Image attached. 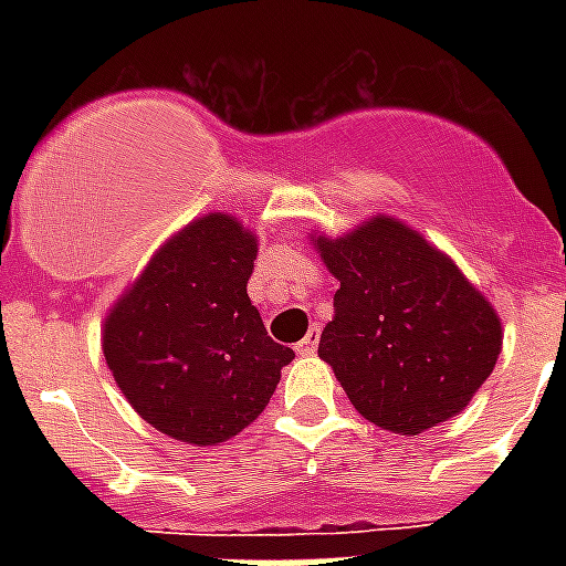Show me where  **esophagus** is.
<instances>
[{"label": "esophagus", "mask_w": 566, "mask_h": 566, "mask_svg": "<svg viewBox=\"0 0 566 566\" xmlns=\"http://www.w3.org/2000/svg\"><path fill=\"white\" fill-rule=\"evenodd\" d=\"M317 346H319V328L311 326L308 335L302 337L300 344H296V353H300V355H314V353H317Z\"/></svg>", "instance_id": "1"}]
</instances>
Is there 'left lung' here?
<instances>
[{
  "mask_svg": "<svg viewBox=\"0 0 566 566\" xmlns=\"http://www.w3.org/2000/svg\"><path fill=\"white\" fill-rule=\"evenodd\" d=\"M314 247L340 282L319 358L355 411L408 438L464 411L496 367L502 323L455 261L385 213Z\"/></svg>",
  "mask_w": 566,
  "mask_h": 566,
  "instance_id": "1",
  "label": "left lung"
}]
</instances>
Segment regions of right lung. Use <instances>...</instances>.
<instances>
[{
    "label": "right lung",
    "mask_w": 566,
    "mask_h": 566,
    "mask_svg": "<svg viewBox=\"0 0 566 566\" xmlns=\"http://www.w3.org/2000/svg\"><path fill=\"white\" fill-rule=\"evenodd\" d=\"M258 240L231 213L172 234L102 326V353L132 408L164 434L217 447L273 396L291 346L266 335L247 293Z\"/></svg>",
    "instance_id": "add662e5"
}]
</instances>
